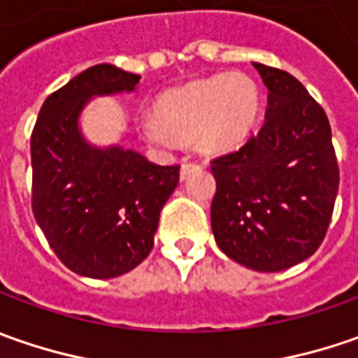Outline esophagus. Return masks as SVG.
Here are the masks:
<instances>
[{
  "label": "esophagus",
  "mask_w": 358,
  "mask_h": 358,
  "mask_svg": "<svg viewBox=\"0 0 358 358\" xmlns=\"http://www.w3.org/2000/svg\"><path fill=\"white\" fill-rule=\"evenodd\" d=\"M195 169H199V163H195V161H183V165H181V177L185 179L187 175L191 171H195Z\"/></svg>",
  "instance_id": "34e87169"
}]
</instances>
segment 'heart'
I'll return each instance as SVG.
<instances>
[{
    "label": "heart",
    "mask_w": 358,
    "mask_h": 358,
    "mask_svg": "<svg viewBox=\"0 0 358 358\" xmlns=\"http://www.w3.org/2000/svg\"><path fill=\"white\" fill-rule=\"evenodd\" d=\"M157 115H145L139 123L149 141L171 143L175 135L195 139L203 151H223L241 143L253 127L257 90L241 73L201 79L165 93Z\"/></svg>",
    "instance_id": "heart-1"
}]
</instances>
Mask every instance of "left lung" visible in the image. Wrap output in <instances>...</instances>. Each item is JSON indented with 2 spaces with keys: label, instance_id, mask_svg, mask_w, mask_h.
I'll list each match as a JSON object with an SVG mask.
<instances>
[{
  "label": "left lung",
  "instance_id": "obj_1",
  "mask_svg": "<svg viewBox=\"0 0 358 358\" xmlns=\"http://www.w3.org/2000/svg\"><path fill=\"white\" fill-rule=\"evenodd\" d=\"M267 85L257 135L211 161L217 181L211 227L219 249L245 267L275 273L323 243L338 191L327 113L282 69L253 63Z\"/></svg>",
  "mask_w": 358,
  "mask_h": 358
}]
</instances>
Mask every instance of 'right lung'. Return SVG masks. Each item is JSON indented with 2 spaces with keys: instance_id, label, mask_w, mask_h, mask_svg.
I'll list each match as a JSON object with an SVG mask.
<instances>
[{
  "instance_id": "add662e5",
  "label": "right lung",
  "mask_w": 358,
  "mask_h": 358,
  "mask_svg": "<svg viewBox=\"0 0 358 358\" xmlns=\"http://www.w3.org/2000/svg\"><path fill=\"white\" fill-rule=\"evenodd\" d=\"M141 77L99 63L53 91L31 133V209L63 265L91 279L135 268L153 249L159 213L179 165H157L121 147L95 149L77 117L93 95L133 91Z\"/></svg>"
}]
</instances>
